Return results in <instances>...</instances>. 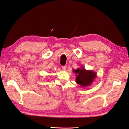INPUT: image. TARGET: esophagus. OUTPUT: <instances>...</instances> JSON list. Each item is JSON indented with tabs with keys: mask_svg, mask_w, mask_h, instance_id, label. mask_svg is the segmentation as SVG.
I'll return each instance as SVG.
<instances>
[{
	"mask_svg": "<svg viewBox=\"0 0 129 129\" xmlns=\"http://www.w3.org/2000/svg\"><path fill=\"white\" fill-rule=\"evenodd\" d=\"M62 69L63 70H65L67 69V66H62Z\"/></svg>",
	"mask_w": 129,
	"mask_h": 129,
	"instance_id": "1",
	"label": "esophagus"
}]
</instances>
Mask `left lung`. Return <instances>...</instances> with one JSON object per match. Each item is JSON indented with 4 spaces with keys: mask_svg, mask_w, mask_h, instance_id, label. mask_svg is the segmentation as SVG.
Returning a JSON list of instances; mask_svg holds the SVG:
<instances>
[{
    "mask_svg": "<svg viewBox=\"0 0 129 129\" xmlns=\"http://www.w3.org/2000/svg\"><path fill=\"white\" fill-rule=\"evenodd\" d=\"M73 72L77 74L75 82L80 86L84 88L91 85L93 80L97 77V73L91 70H86L84 67L74 69Z\"/></svg>",
    "mask_w": 129,
    "mask_h": 129,
    "instance_id": "obj_1",
    "label": "left lung"
}]
</instances>
